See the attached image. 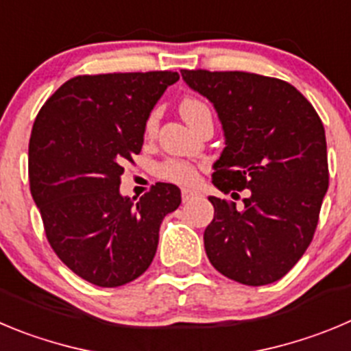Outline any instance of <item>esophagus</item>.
I'll return each instance as SVG.
<instances>
[{"label":"esophagus","mask_w":351,"mask_h":351,"mask_svg":"<svg viewBox=\"0 0 351 351\" xmlns=\"http://www.w3.org/2000/svg\"><path fill=\"white\" fill-rule=\"evenodd\" d=\"M193 197H197V191L189 188H182V202H189Z\"/></svg>","instance_id":"34e87169"}]
</instances>
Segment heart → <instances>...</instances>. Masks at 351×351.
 <instances>
[{
    "instance_id": "1",
    "label": "heart",
    "mask_w": 351,
    "mask_h": 351,
    "mask_svg": "<svg viewBox=\"0 0 351 351\" xmlns=\"http://www.w3.org/2000/svg\"><path fill=\"white\" fill-rule=\"evenodd\" d=\"M207 111H208L207 106H205L202 101H198V99L195 97L182 99L181 114L188 125L193 123V121L197 120L200 114H204V112ZM154 123H156V114L153 112V114L147 118V123H146L147 130H151V128L154 127ZM156 173H158V178L165 179V181L181 182V184H189V182H193L195 179H197V169H195V167L189 165V163L186 162H176V160H170V162L162 163V165L156 169Z\"/></svg>"
}]
</instances>
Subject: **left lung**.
<instances>
[{"mask_svg": "<svg viewBox=\"0 0 351 351\" xmlns=\"http://www.w3.org/2000/svg\"><path fill=\"white\" fill-rule=\"evenodd\" d=\"M181 75L212 102L223 125L224 149L212 182L224 193L249 189L242 207L208 197L214 205L204 233L208 261L240 284L280 280L310 245L329 186L322 121L282 80L242 71Z\"/></svg>", "mask_w": 351, "mask_h": 351, "instance_id": "obj_1", "label": "left lung"}]
</instances>
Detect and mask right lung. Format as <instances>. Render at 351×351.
I'll use <instances>...</instances> for the list:
<instances>
[{"label":"right lung","instance_id":"1","mask_svg":"<svg viewBox=\"0 0 351 351\" xmlns=\"http://www.w3.org/2000/svg\"><path fill=\"white\" fill-rule=\"evenodd\" d=\"M178 73L76 76L51 95L29 141V184L60 261L83 280L120 287L149 268L163 217L181 189L156 182L136 202L120 193L123 163L143 149L146 121Z\"/></svg>","mask_w":351,"mask_h":351}]
</instances>
